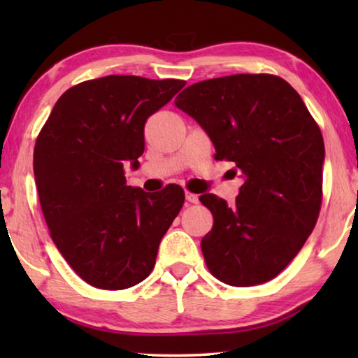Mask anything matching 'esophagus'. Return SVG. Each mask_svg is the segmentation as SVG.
<instances>
[{
    "label": "esophagus",
    "mask_w": 358,
    "mask_h": 358,
    "mask_svg": "<svg viewBox=\"0 0 358 358\" xmlns=\"http://www.w3.org/2000/svg\"><path fill=\"white\" fill-rule=\"evenodd\" d=\"M185 200H187L189 203H197L199 202V195L189 192V190H185Z\"/></svg>",
    "instance_id": "1"
}]
</instances>
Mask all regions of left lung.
I'll return each mask as SVG.
<instances>
[{
	"instance_id": "obj_1",
	"label": "left lung",
	"mask_w": 358,
	"mask_h": 358,
	"mask_svg": "<svg viewBox=\"0 0 358 358\" xmlns=\"http://www.w3.org/2000/svg\"><path fill=\"white\" fill-rule=\"evenodd\" d=\"M174 104L202 127L215 159L233 161L236 202L200 195L213 213L202 239L207 267L233 287L277 277L315 228L321 208L324 141L305 102L285 80L231 75L195 83Z\"/></svg>"
}]
</instances>
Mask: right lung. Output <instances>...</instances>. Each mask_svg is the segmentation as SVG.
<instances>
[{
  "label": "right lung",
  "instance_id": "add662e5",
  "mask_svg": "<svg viewBox=\"0 0 358 358\" xmlns=\"http://www.w3.org/2000/svg\"><path fill=\"white\" fill-rule=\"evenodd\" d=\"M185 81L110 75L62 94L34 148V179L58 251L83 280L124 290L153 271L163 236L184 203L171 184L150 194L127 185L138 168L145 122Z\"/></svg>",
  "mask_w": 358,
  "mask_h": 358
}]
</instances>
